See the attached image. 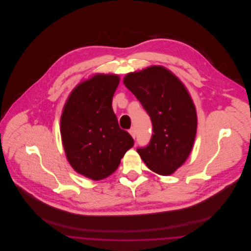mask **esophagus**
I'll return each instance as SVG.
<instances>
[{"mask_svg":"<svg viewBox=\"0 0 251 251\" xmlns=\"http://www.w3.org/2000/svg\"><path fill=\"white\" fill-rule=\"evenodd\" d=\"M129 132H130V134H131V136H132V138H135V136H136V131H135V128H131L130 130H129Z\"/></svg>","mask_w":251,"mask_h":251,"instance_id":"34e87169","label":"esophagus"}]
</instances>
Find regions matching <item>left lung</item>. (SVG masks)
<instances>
[{
  "mask_svg": "<svg viewBox=\"0 0 251 251\" xmlns=\"http://www.w3.org/2000/svg\"><path fill=\"white\" fill-rule=\"evenodd\" d=\"M123 83L149 114L152 123L150 143L137 152L151 170L168 176L188 158L197 132V112L187 89L164 67L131 72Z\"/></svg>",
  "mask_w": 251,
  "mask_h": 251,
  "instance_id": "obj_1",
  "label": "left lung"
}]
</instances>
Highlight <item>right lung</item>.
<instances>
[{"label":"right lung","mask_w":251,"mask_h":251,"mask_svg":"<svg viewBox=\"0 0 251 251\" xmlns=\"http://www.w3.org/2000/svg\"><path fill=\"white\" fill-rule=\"evenodd\" d=\"M119 84L118 75L96 74L72 90L61 116L68 161L76 172L94 180L115 172L133 146L132 137L120 129L112 108Z\"/></svg>","instance_id":"obj_1"}]
</instances>
